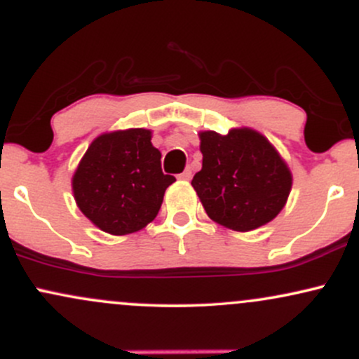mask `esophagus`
I'll list each match as a JSON object with an SVG mask.
<instances>
[{"instance_id": "1", "label": "esophagus", "mask_w": 359, "mask_h": 359, "mask_svg": "<svg viewBox=\"0 0 359 359\" xmlns=\"http://www.w3.org/2000/svg\"><path fill=\"white\" fill-rule=\"evenodd\" d=\"M179 179H182V180H191V179H192V170H191V168H185L182 174L179 175Z\"/></svg>"}]
</instances>
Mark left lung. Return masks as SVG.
Wrapping results in <instances>:
<instances>
[{
	"label": "left lung",
	"mask_w": 359,
	"mask_h": 359,
	"mask_svg": "<svg viewBox=\"0 0 359 359\" xmlns=\"http://www.w3.org/2000/svg\"><path fill=\"white\" fill-rule=\"evenodd\" d=\"M199 138L203 168L192 187L208 216L240 233L275 219L292 191V172L269 138L246 126L201 131Z\"/></svg>",
	"instance_id": "8db88e82"
}]
</instances>
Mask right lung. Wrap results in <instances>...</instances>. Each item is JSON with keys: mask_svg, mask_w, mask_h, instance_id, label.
Wrapping results in <instances>:
<instances>
[{"mask_svg": "<svg viewBox=\"0 0 359 359\" xmlns=\"http://www.w3.org/2000/svg\"><path fill=\"white\" fill-rule=\"evenodd\" d=\"M162 154L145 128L109 131L93 140L72 175L77 208L101 231L123 236L151 222L175 177L160 167Z\"/></svg>", "mask_w": 359, "mask_h": 359, "instance_id": "right-lung-1", "label": "right lung"}]
</instances>
